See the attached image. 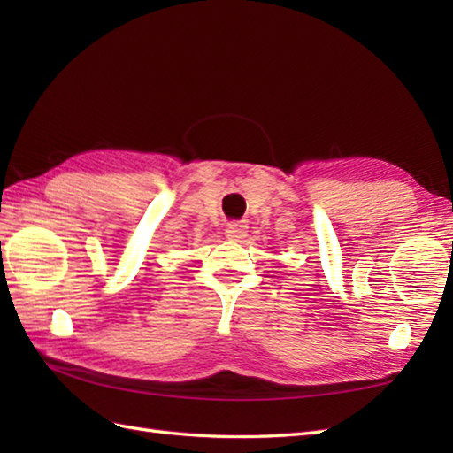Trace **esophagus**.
I'll return each instance as SVG.
<instances>
[{"mask_svg": "<svg viewBox=\"0 0 453 453\" xmlns=\"http://www.w3.org/2000/svg\"><path fill=\"white\" fill-rule=\"evenodd\" d=\"M226 235L229 239H234V242H239V239H243L247 235V226L243 221H232V224H227L226 227Z\"/></svg>", "mask_w": 453, "mask_h": 453, "instance_id": "34e87169", "label": "esophagus"}]
</instances>
